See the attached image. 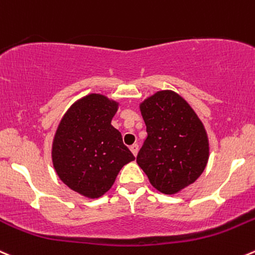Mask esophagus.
<instances>
[{
    "label": "esophagus",
    "instance_id": "1",
    "mask_svg": "<svg viewBox=\"0 0 255 255\" xmlns=\"http://www.w3.org/2000/svg\"><path fill=\"white\" fill-rule=\"evenodd\" d=\"M129 149H130V152L133 153V154L137 155V153H138V144H137V143H134V144L130 145Z\"/></svg>",
    "mask_w": 255,
    "mask_h": 255
}]
</instances>
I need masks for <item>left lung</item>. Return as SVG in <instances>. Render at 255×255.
I'll return each instance as SVG.
<instances>
[{
	"label": "left lung",
	"instance_id": "1",
	"mask_svg": "<svg viewBox=\"0 0 255 255\" xmlns=\"http://www.w3.org/2000/svg\"><path fill=\"white\" fill-rule=\"evenodd\" d=\"M147 138L137 163L150 184L164 194H174L203 173L209 143L203 123L177 93L159 91L140 105Z\"/></svg>",
	"mask_w": 255,
	"mask_h": 255
}]
</instances>
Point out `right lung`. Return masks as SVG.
<instances>
[{
    "label": "right lung",
    "instance_id": "right-lung-1",
    "mask_svg": "<svg viewBox=\"0 0 255 255\" xmlns=\"http://www.w3.org/2000/svg\"><path fill=\"white\" fill-rule=\"evenodd\" d=\"M118 103L88 95L73 103L59 122L52 162L61 180L88 198L110 190L123 165L134 160L122 134L112 125Z\"/></svg>",
    "mask_w": 255,
    "mask_h": 255
}]
</instances>
